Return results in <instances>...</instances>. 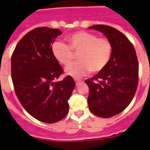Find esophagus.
<instances>
[{"label":"esophagus","instance_id":"1","mask_svg":"<svg viewBox=\"0 0 150 150\" xmlns=\"http://www.w3.org/2000/svg\"><path fill=\"white\" fill-rule=\"evenodd\" d=\"M75 83H76V86H79V85H80L82 82V80H80V79H75Z\"/></svg>","mask_w":150,"mask_h":150}]
</instances>
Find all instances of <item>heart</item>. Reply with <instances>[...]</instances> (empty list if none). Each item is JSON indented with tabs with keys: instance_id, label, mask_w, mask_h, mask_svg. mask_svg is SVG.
<instances>
[{
	"instance_id": "heart-1",
	"label": "heart",
	"mask_w": 150,
	"mask_h": 150,
	"mask_svg": "<svg viewBox=\"0 0 150 150\" xmlns=\"http://www.w3.org/2000/svg\"><path fill=\"white\" fill-rule=\"evenodd\" d=\"M69 46L61 41L52 43L51 52L54 58L63 65H68L79 52L78 60L65 69L67 75L75 79L88 75L91 71L99 72L109 63L112 55L111 43L107 39L98 38L95 34L79 31L66 36Z\"/></svg>"
}]
</instances>
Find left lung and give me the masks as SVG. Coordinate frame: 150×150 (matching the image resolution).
Instances as JSON below:
<instances>
[{"label":"left lung","mask_w":150,"mask_h":150,"mask_svg":"<svg viewBox=\"0 0 150 150\" xmlns=\"http://www.w3.org/2000/svg\"><path fill=\"white\" fill-rule=\"evenodd\" d=\"M89 29L104 34L113 47L107 65L91 80H86L89 90L87 100L90 111L108 118L123 111L135 96L139 82L137 56L132 43L117 29L104 25Z\"/></svg>","instance_id":"8db88e82"}]
</instances>
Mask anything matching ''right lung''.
<instances>
[{
	"instance_id": "add662e5",
	"label": "right lung",
	"mask_w": 150,
	"mask_h": 150,
	"mask_svg": "<svg viewBox=\"0 0 150 150\" xmlns=\"http://www.w3.org/2000/svg\"><path fill=\"white\" fill-rule=\"evenodd\" d=\"M61 33L49 27L33 29L20 40L11 57V79L18 99L30 115L47 124L67 115L68 100L75 86L70 75L54 82L63 69L53 56L51 46Z\"/></svg>"
}]
</instances>
